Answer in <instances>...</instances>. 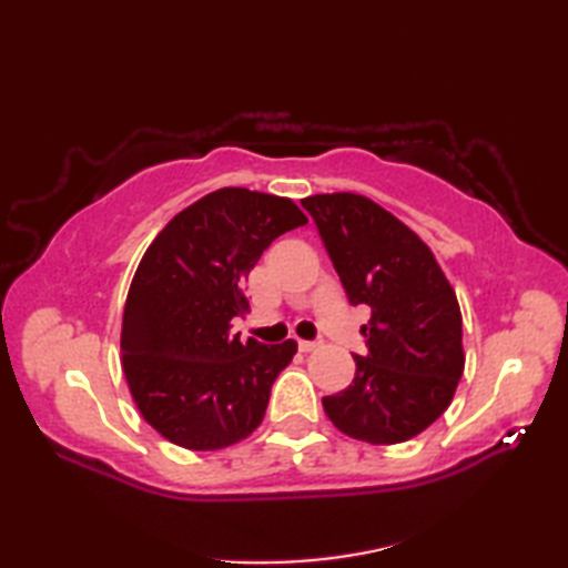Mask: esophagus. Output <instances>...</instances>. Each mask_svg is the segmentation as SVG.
<instances>
[{"label":"esophagus","instance_id":"1","mask_svg":"<svg viewBox=\"0 0 568 568\" xmlns=\"http://www.w3.org/2000/svg\"><path fill=\"white\" fill-rule=\"evenodd\" d=\"M320 344L317 342H297V348H300V352H303V354H310V352H315V348H317Z\"/></svg>","mask_w":568,"mask_h":568}]
</instances>
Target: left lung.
<instances>
[{
  "label": "left lung",
  "instance_id": "1",
  "mask_svg": "<svg viewBox=\"0 0 568 568\" xmlns=\"http://www.w3.org/2000/svg\"><path fill=\"white\" fill-rule=\"evenodd\" d=\"M303 207L352 305H368L364 356L348 388L322 397L334 427L368 444H400L449 407L464 373L462 310L413 229L354 192L312 195Z\"/></svg>",
  "mask_w": 568,
  "mask_h": 568
}]
</instances>
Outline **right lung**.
Masks as SVG:
<instances>
[{
    "instance_id": "right-lung-1",
    "label": "right lung",
    "mask_w": 568,
    "mask_h": 568,
    "mask_svg": "<svg viewBox=\"0 0 568 568\" xmlns=\"http://www.w3.org/2000/svg\"><path fill=\"white\" fill-rule=\"evenodd\" d=\"M307 224L287 197L222 187L173 216L129 287L122 361L139 413L192 452L232 446L261 425L297 344L241 342V287L273 241Z\"/></svg>"
}]
</instances>
